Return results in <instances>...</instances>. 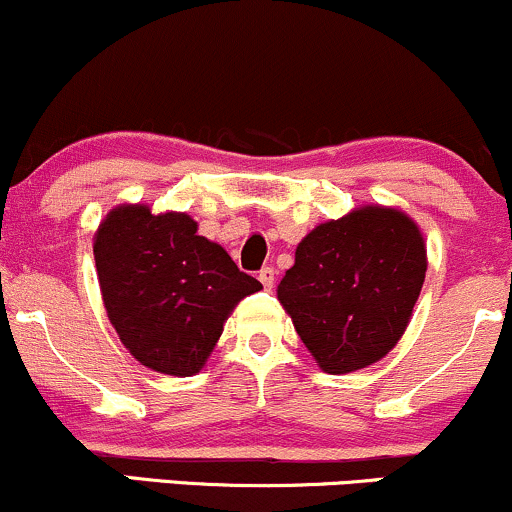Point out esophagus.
Instances as JSON below:
<instances>
[{"mask_svg": "<svg viewBox=\"0 0 512 512\" xmlns=\"http://www.w3.org/2000/svg\"><path fill=\"white\" fill-rule=\"evenodd\" d=\"M257 279L262 281L264 289L272 291V289H274V281H276V272H274V267H262V269H260V274H257Z\"/></svg>", "mask_w": 512, "mask_h": 512, "instance_id": "34e87169", "label": "esophagus"}]
</instances>
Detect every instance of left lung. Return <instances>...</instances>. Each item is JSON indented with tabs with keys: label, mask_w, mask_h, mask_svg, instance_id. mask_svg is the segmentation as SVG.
I'll use <instances>...</instances> for the list:
<instances>
[{
	"label": "left lung",
	"mask_w": 512,
	"mask_h": 512,
	"mask_svg": "<svg viewBox=\"0 0 512 512\" xmlns=\"http://www.w3.org/2000/svg\"><path fill=\"white\" fill-rule=\"evenodd\" d=\"M426 264L419 226L368 204L313 228L276 296L317 366L342 375L373 366L402 339Z\"/></svg>",
	"instance_id": "8db88e82"
}]
</instances>
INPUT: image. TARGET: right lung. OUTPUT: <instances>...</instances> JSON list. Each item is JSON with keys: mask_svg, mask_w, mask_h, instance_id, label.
<instances>
[{"mask_svg": "<svg viewBox=\"0 0 512 512\" xmlns=\"http://www.w3.org/2000/svg\"><path fill=\"white\" fill-rule=\"evenodd\" d=\"M93 255L120 342L142 366L180 378L202 370L238 301L262 289L180 211L115 207L98 226Z\"/></svg>", "mask_w": 512, "mask_h": 512, "instance_id": "add662e5", "label": "right lung"}]
</instances>
